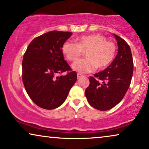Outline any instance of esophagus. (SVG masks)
<instances>
[{
	"mask_svg": "<svg viewBox=\"0 0 149 149\" xmlns=\"http://www.w3.org/2000/svg\"><path fill=\"white\" fill-rule=\"evenodd\" d=\"M83 76L82 74H81V73H78V74H77V78H78V79H80V78H82Z\"/></svg>",
	"mask_w": 149,
	"mask_h": 149,
	"instance_id": "34e87169",
	"label": "esophagus"
}]
</instances>
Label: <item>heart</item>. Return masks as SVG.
Masks as SVG:
<instances>
[{"mask_svg":"<svg viewBox=\"0 0 149 149\" xmlns=\"http://www.w3.org/2000/svg\"><path fill=\"white\" fill-rule=\"evenodd\" d=\"M62 52L71 62H76L82 56V52H85L86 58L75 63L72 69L80 73H88L110 65L116 54V45L102 35H88L77 38L76 43L65 41Z\"/></svg>","mask_w":149,"mask_h":149,"instance_id":"heart-1","label":"heart"}]
</instances>
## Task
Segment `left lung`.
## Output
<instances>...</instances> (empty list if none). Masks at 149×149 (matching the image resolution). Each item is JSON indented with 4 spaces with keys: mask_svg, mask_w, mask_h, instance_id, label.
<instances>
[{
    "mask_svg": "<svg viewBox=\"0 0 149 149\" xmlns=\"http://www.w3.org/2000/svg\"><path fill=\"white\" fill-rule=\"evenodd\" d=\"M114 36L118 44L117 55L106 69L90 77V84L85 91L89 104L102 111L114 108L123 99L134 71L130 45L118 35Z\"/></svg>",
    "mask_w": 149,
    "mask_h": 149,
    "instance_id": "8db88e82",
    "label": "left lung"
}]
</instances>
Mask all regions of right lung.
I'll return each mask as SVG.
<instances>
[{
  "instance_id": "obj_1",
  "label": "right lung",
  "mask_w": 149,
  "mask_h": 149,
  "mask_svg": "<svg viewBox=\"0 0 149 149\" xmlns=\"http://www.w3.org/2000/svg\"><path fill=\"white\" fill-rule=\"evenodd\" d=\"M71 32L53 31L30 43L22 61V81L32 101L37 106L52 110L61 106L77 80L76 71L64 59L62 46ZM65 71V76L56 74Z\"/></svg>"
}]
</instances>
